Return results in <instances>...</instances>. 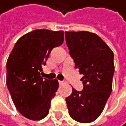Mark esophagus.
Listing matches in <instances>:
<instances>
[{
    "label": "esophagus",
    "instance_id": "obj_1",
    "mask_svg": "<svg viewBox=\"0 0 126 126\" xmlns=\"http://www.w3.org/2000/svg\"><path fill=\"white\" fill-rule=\"evenodd\" d=\"M59 83L60 85H62V84H64V82L63 81H59Z\"/></svg>",
    "mask_w": 126,
    "mask_h": 126
}]
</instances>
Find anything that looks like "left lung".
<instances>
[{
	"instance_id": "1",
	"label": "left lung",
	"mask_w": 126,
	"mask_h": 126,
	"mask_svg": "<svg viewBox=\"0 0 126 126\" xmlns=\"http://www.w3.org/2000/svg\"><path fill=\"white\" fill-rule=\"evenodd\" d=\"M65 38L75 68L83 75L82 91L72 88L66 98L69 114L79 122H92L102 113L111 94L113 52L98 35L90 32H66Z\"/></svg>"
}]
</instances>
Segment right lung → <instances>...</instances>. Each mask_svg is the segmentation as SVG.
<instances>
[{
	"instance_id": "right-lung-1",
	"label": "right lung",
	"mask_w": 126,
	"mask_h": 126,
	"mask_svg": "<svg viewBox=\"0 0 126 126\" xmlns=\"http://www.w3.org/2000/svg\"><path fill=\"white\" fill-rule=\"evenodd\" d=\"M63 31L37 29L21 36L6 63V84L16 110L25 118L38 121L48 114L59 87L57 79L41 77L51 50L63 43Z\"/></svg>"
}]
</instances>
